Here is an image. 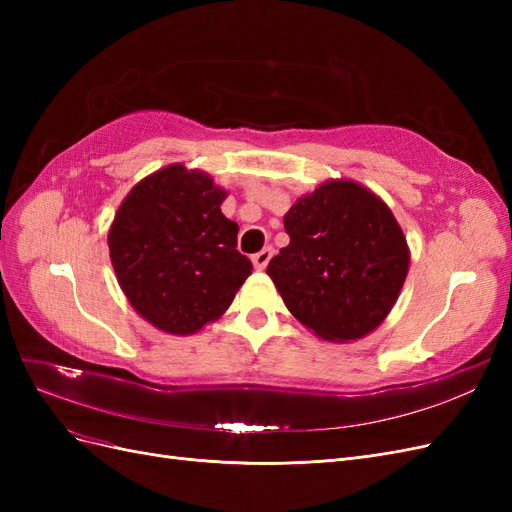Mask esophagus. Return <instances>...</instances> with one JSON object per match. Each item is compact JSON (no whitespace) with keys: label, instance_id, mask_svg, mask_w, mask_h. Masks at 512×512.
<instances>
[{"label":"esophagus","instance_id":"esophagus-1","mask_svg":"<svg viewBox=\"0 0 512 512\" xmlns=\"http://www.w3.org/2000/svg\"><path fill=\"white\" fill-rule=\"evenodd\" d=\"M271 256H273V247H265V250H260L258 254H254V256H252L254 267H256L258 271H262V269H265V267L269 265Z\"/></svg>","mask_w":512,"mask_h":512}]
</instances>
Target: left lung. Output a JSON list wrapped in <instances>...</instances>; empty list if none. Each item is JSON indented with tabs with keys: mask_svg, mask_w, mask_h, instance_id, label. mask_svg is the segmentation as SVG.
<instances>
[{
	"mask_svg": "<svg viewBox=\"0 0 512 512\" xmlns=\"http://www.w3.org/2000/svg\"><path fill=\"white\" fill-rule=\"evenodd\" d=\"M284 226L290 243L267 273L290 314L329 342L374 331L410 262L391 209L359 183L327 181L290 207Z\"/></svg>",
	"mask_w": 512,
	"mask_h": 512,
	"instance_id": "8db88e82",
	"label": "left lung"
}]
</instances>
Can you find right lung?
Masks as SVG:
<instances>
[{"mask_svg": "<svg viewBox=\"0 0 512 512\" xmlns=\"http://www.w3.org/2000/svg\"><path fill=\"white\" fill-rule=\"evenodd\" d=\"M226 192L181 164L149 175L123 200L108 250L132 307L173 335L218 320L252 273L237 250L239 226L220 205Z\"/></svg>", "mask_w": 512, "mask_h": 512, "instance_id": "add662e5", "label": "right lung"}]
</instances>
